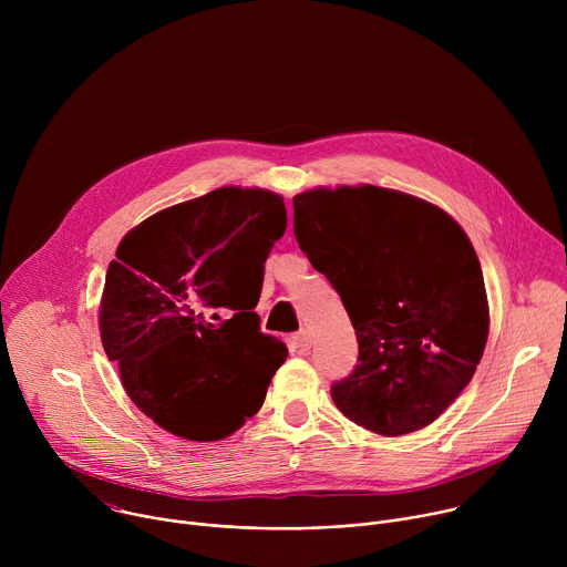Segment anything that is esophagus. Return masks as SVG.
<instances>
[{"label":"esophagus","instance_id":"1","mask_svg":"<svg viewBox=\"0 0 567 567\" xmlns=\"http://www.w3.org/2000/svg\"><path fill=\"white\" fill-rule=\"evenodd\" d=\"M293 346L300 350V352H307L311 348V334L307 330H300L296 337H293Z\"/></svg>","mask_w":567,"mask_h":567}]
</instances>
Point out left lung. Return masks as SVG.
Masks as SVG:
<instances>
[{
  "label": "left lung",
  "mask_w": 567,
  "mask_h": 567,
  "mask_svg": "<svg viewBox=\"0 0 567 567\" xmlns=\"http://www.w3.org/2000/svg\"><path fill=\"white\" fill-rule=\"evenodd\" d=\"M293 233L359 341L357 368L332 385L337 409L385 437L433 424L489 337L487 291L462 226L406 193L341 186L296 195Z\"/></svg>",
  "instance_id": "8db88e82"
}]
</instances>
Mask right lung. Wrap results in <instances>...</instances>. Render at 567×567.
Returning a JSON list of instances; mask_svg holds the SVG:
<instances>
[{
	"label": "right lung",
	"mask_w": 567,
	"mask_h": 567,
	"mask_svg": "<svg viewBox=\"0 0 567 567\" xmlns=\"http://www.w3.org/2000/svg\"><path fill=\"white\" fill-rule=\"evenodd\" d=\"M285 228L280 195L224 186L154 213L121 239L101 341L136 409L161 429L215 442L260 411L287 346L260 332L254 307Z\"/></svg>",
	"instance_id": "right-lung-1"
}]
</instances>
